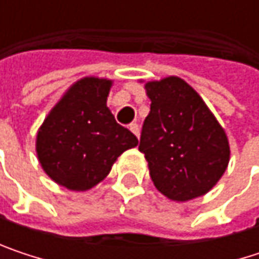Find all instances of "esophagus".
<instances>
[{"instance_id":"obj_1","label":"esophagus","mask_w":259,"mask_h":259,"mask_svg":"<svg viewBox=\"0 0 259 259\" xmlns=\"http://www.w3.org/2000/svg\"><path fill=\"white\" fill-rule=\"evenodd\" d=\"M130 132L136 136V138H139V126L136 124V123H133V124H130L129 126Z\"/></svg>"}]
</instances>
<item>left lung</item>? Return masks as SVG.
Wrapping results in <instances>:
<instances>
[{"mask_svg": "<svg viewBox=\"0 0 259 259\" xmlns=\"http://www.w3.org/2000/svg\"><path fill=\"white\" fill-rule=\"evenodd\" d=\"M151 100L139 142L156 189L186 202L210 192L230 163L225 129L202 97L179 76L148 80Z\"/></svg>", "mask_w": 259, "mask_h": 259, "instance_id": "obj_1", "label": "left lung"}]
</instances>
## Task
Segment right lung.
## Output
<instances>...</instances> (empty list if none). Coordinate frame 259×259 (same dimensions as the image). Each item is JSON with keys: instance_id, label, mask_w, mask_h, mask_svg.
I'll list each match as a JSON object with an SVG mask.
<instances>
[{"instance_id": "right-lung-1", "label": "right lung", "mask_w": 259, "mask_h": 259, "mask_svg": "<svg viewBox=\"0 0 259 259\" xmlns=\"http://www.w3.org/2000/svg\"><path fill=\"white\" fill-rule=\"evenodd\" d=\"M114 80L85 76L54 105L35 136V153L46 176L73 192L103 181L117 159L138 145L106 105Z\"/></svg>"}]
</instances>
